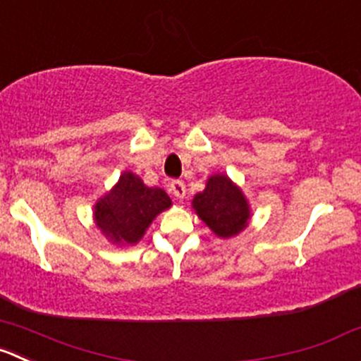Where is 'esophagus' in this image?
Listing matches in <instances>:
<instances>
[{
    "label": "esophagus",
    "mask_w": 361,
    "mask_h": 361,
    "mask_svg": "<svg viewBox=\"0 0 361 361\" xmlns=\"http://www.w3.org/2000/svg\"><path fill=\"white\" fill-rule=\"evenodd\" d=\"M171 192H173L178 199H183L185 194H187V188H185V183L181 180H173L171 181Z\"/></svg>",
    "instance_id": "obj_1"
}]
</instances>
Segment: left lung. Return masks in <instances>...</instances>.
I'll use <instances>...</instances> for the list:
<instances>
[{"label": "left lung", "mask_w": 361, "mask_h": 361, "mask_svg": "<svg viewBox=\"0 0 361 361\" xmlns=\"http://www.w3.org/2000/svg\"><path fill=\"white\" fill-rule=\"evenodd\" d=\"M199 219L220 238L236 236L250 220V206L241 188L226 174H213L206 188L192 199Z\"/></svg>", "instance_id": "left-lung-1"}]
</instances>
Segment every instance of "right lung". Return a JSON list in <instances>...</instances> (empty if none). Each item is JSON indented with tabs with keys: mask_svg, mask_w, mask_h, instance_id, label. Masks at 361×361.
I'll return each mask as SVG.
<instances>
[{
	"mask_svg": "<svg viewBox=\"0 0 361 361\" xmlns=\"http://www.w3.org/2000/svg\"><path fill=\"white\" fill-rule=\"evenodd\" d=\"M171 197L159 187H146L137 174L125 171L118 183L97 201L95 224L118 245H135L159 213L171 208Z\"/></svg>",
	"mask_w": 361,
	"mask_h": 361,
	"instance_id": "add662e5",
	"label": "right lung"
}]
</instances>
